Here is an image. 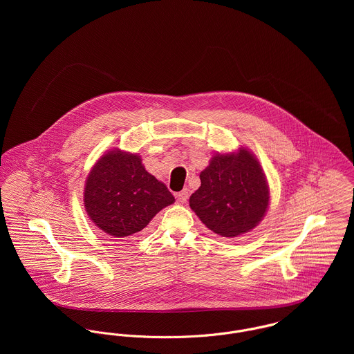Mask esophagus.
<instances>
[{
    "label": "esophagus",
    "instance_id": "1",
    "mask_svg": "<svg viewBox=\"0 0 354 354\" xmlns=\"http://www.w3.org/2000/svg\"><path fill=\"white\" fill-rule=\"evenodd\" d=\"M188 196H189V194H188V189L185 188L177 194V201L180 203H185L188 201Z\"/></svg>",
    "mask_w": 354,
    "mask_h": 354
}]
</instances>
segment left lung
Returning <instances> with one entry per match:
<instances>
[{
	"mask_svg": "<svg viewBox=\"0 0 354 354\" xmlns=\"http://www.w3.org/2000/svg\"><path fill=\"white\" fill-rule=\"evenodd\" d=\"M189 205L214 233L233 239L251 232L263 219L270 202L268 185L260 163L247 149L215 153Z\"/></svg>",
	"mask_w": 354,
	"mask_h": 354,
	"instance_id": "left-lung-1",
	"label": "left lung"
}]
</instances>
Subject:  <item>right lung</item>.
Returning <instances> with one entry per match:
<instances>
[{
	"instance_id": "1",
	"label": "right lung",
	"mask_w": 354,
	"mask_h": 354,
	"mask_svg": "<svg viewBox=\"0 0 354 354\" xmlns=\"http://www.w3.org/2000/svg\"><path fill=\"white\" fill-rule=\"evenodd\" d=\"M174 196L142 165L138 153L106 152L90 171L84 205L90 219L111 239L142 232Z\"/></svg>"
}]
</instances>
